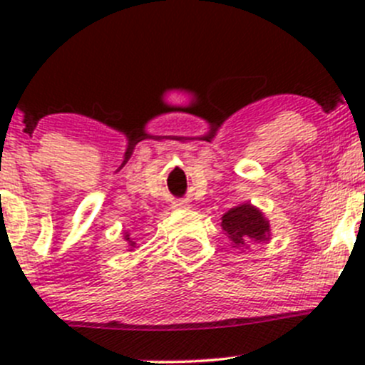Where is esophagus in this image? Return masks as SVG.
<instances>
[{
	"label": "esophagus",
	"instance_id": "obj_1",
	"mask_svg": "<svg viewBox=\"0 0 365 365\" xmlns=\"http://www.w3.org/2000/svg\"><path fill=\"white\" fill-rule=\"evenodd\" d=\"M180 205H182L183 208H189V205H187V203H180Z\"/></svg>",
	"mask_w": 365,
	"mask_h": 365
}]
</instances>
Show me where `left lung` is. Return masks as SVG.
I'll return each instance as SVG.
<instances>
[{"label":"left lung","mask_w":365,"mask_h":365,"mask_svg":"<svg viewBox=\"0 0 365 365\" xmlns=\"http://www.w3.org/2000/svg\"><path fill=\"white\" fill-rule=\"evenodd\" d=\"M220 226L237 249H245L249 242H264L270 238V224L264 219L263 212L251 203L227 210Z\"/></svg>","instance_id":"1"}]
</instances>
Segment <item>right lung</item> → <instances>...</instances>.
I'll return each mask as SVG.
<instances>
[{"label": "right lung", "mask_w": 365, "mask_h": 365, "mask_svg": "<svg viewBox=\"0 0 365 365\" xmlns=\"http://www.w3.org/2000/svg\"><path fill=\"white\" fill-rule=\"evenodd\" d=\"M125 240H127V242H128V245H130V247H132V249H134V247H135V242H134V240H132V238H130V235H128V233H125ZM132 249H130V251H132Z\"/></svg>", "instance_id": "right-lung-1"}]
</instances>
